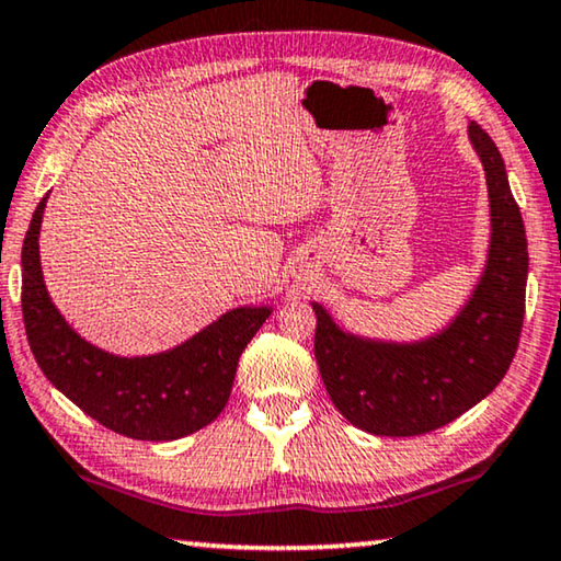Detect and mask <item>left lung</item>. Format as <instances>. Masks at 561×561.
Instances as JSON below:
<instances>
[{"instance_id":"8db88e82","label":"left lung","mask_w":561,"mask_h":561,"mask_svg":"<svg viewBox=\"0 0 561 561\" xmlns=\"http://www.w3.org/2000/svg\"><path fill=\"white\" fill-rule=\"evenodd\" d=\"M470 141L491 197L489 265L462 313L420 344L348 336L319 304L313 352L334 408L371 435L412 437L448 425L493 392L514 362L526 308V232L496 144L478 124Z\"/></svg>"}]
</instances>
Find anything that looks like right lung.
Instances as JSON below:
<instances>
[{
	"label": "right lung",
	"instance_id": "add662e5",
	"mask_svg": "<svg viewBox=\"0 0 561 561\" xmlns=\"http://www.w3.org/2000/svg\"><path fill=\"white\" fill-rule=\"evenodd\" d=\"M45 202L22 245V319L43 375L85 415L134 440H176L209 425L230 400L242 348L271 308H234L167 354H105L65 323L45 290L37 248Z\"/></svg>",
	"mask_w": 561,
	"mask_h": 561
}]
</instances>
